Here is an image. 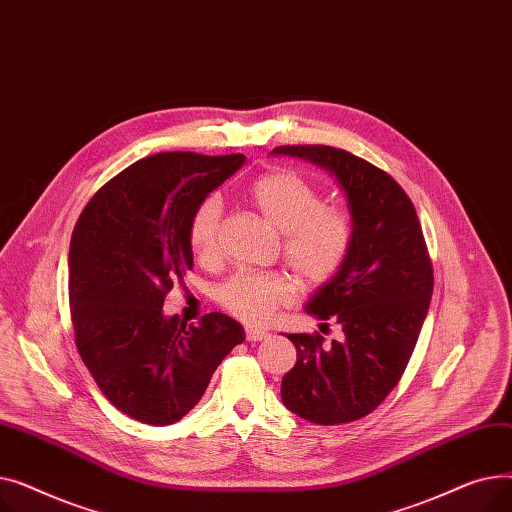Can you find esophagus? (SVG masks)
<instances>
[{"mask_svg": "<svg viewBox=\"0 0 512 512\" xmlns=\"http://www.w3.org/2000/svg\"><path fill=\"white\" fill-rule=\"evenodd\" d=\"M267 336H270V334H267L265 330H247V340L249 342H261V340H265Z\"/></svg>", "mask_w": 512, "mask_h": 512, "instance_id": "1", "label": "esophagus"}]
</instances>
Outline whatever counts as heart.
I'll return each instance as SVG.
<instances>
[{"label":"heart","instance_id":"obj_1","mask_svg":"<svg viewBox=\"0 0 512 512\" xmlns=\"http://www.w3.org/2000/svg\"><path fill=\"white\" fill-rule=\"evenodd\" d=\"M249 195L261 218L282 232V255L305 284H321L336 274L353 234L342 211L321 207L315 188L288 170L261 176ZM220 218L222 201L215 195L203 199L193 211L188 240L201 261H211L218 253ZM292 297L290 278L278 272H240L218 292L220 303L247 324H265Z\"/></svg>","mask_w":512,"mask_h":512}]
</instances>
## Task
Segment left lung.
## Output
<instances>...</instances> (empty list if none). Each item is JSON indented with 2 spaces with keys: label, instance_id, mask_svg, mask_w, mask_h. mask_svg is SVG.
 <instances>
[{
  "label": "left lung",
  "instance_id": "obj_1",
  "mask_svg": "<svg viewBox=\"0 0 512 512\" xmlns=\"http://www.w3.org/2000/svg\"><path fill=\"white\" fill-rule=\"evenodd\" d=\"M326 170L346 199L351 247L336 274L305 311L334 319L342 338L288 334L297 365L282 378L288 411L317 425L365 417L405 373L434 290L417 211L407 193L365 159L328 145H284L272 151ZM326 326V324H321Z\"/></svg>",
  "mask_w": 512,
  "mask_h": 512
}]
</instances>
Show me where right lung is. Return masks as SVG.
<instances>
[{"instance_id": "right-lung-1", "label": "right lung", "mask_w": 512, "mask_h": 512, "mask_svg": "<svg viewBox=\"0 0 512 512\" xmlns=\"http://www.w3.org/2000/svg\"><path fill=\"white\" fill-rule=\"evenodd\" d=\"M242 153L139 159L80 213L70 240V309L78 353L101 392L147 425L180 421L245 328L224 313L186 326L164 313L174 280L193 270L188 224L211 191L245 166Z\"/></svg>"}]
</instances>
